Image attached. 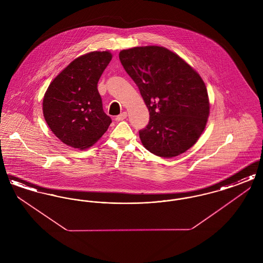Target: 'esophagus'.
Listing matches in <instances>:
<instances>
[{"label":"esophagus","mask_w":263,"mask_h":263,"mask_svg":"<svg viewBox=\"0 0 263 263\" xmlns=\"http://www.w3.org/2000/svg\"><path fill=\"white\" fill-rule=\"evenodd\" d=\"M126 117H127V112H122L121 114H119V115H117L116 117H115V120L116 121H121V120H124Z\"/></svg>","instance_id":"obj_1"}]
</instances>
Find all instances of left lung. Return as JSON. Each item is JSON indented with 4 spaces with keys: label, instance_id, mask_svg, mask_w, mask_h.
I'll return each mask as SVG.
<instances>
[{
    "label": "left lung",
    "instance_id": "left-lung-1",
    "mask_svg": "<svg viewBox=\"0 0 263 263\" xmlns=\"http://www.w3.org/2000/svg\"><path fill=\"white\" fill-rule=\"evenodd\" d=\"M119 59L150 112L149 124L139 131L143 146L163 158L190 149L204 131L210 113L207 88L199 74L162 46L124 49Z\"/></svg>",
    "mask_w": 263,
    "mask_h": 263
}]
</instances>
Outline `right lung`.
Returning <instances> with one entry per match:
<instances>
[{"label":"right lung","instance_id":"add662e5","mask_svg":"<svg viewBox=\"0 0 263 263\" xmlns=\"http://www.w3.org/2000/svg\"><path fill=\"white\" fill-rule=\"evenodd\" d=\"M112 59L109 51L76 58L47 88L42 109L53 134L72 148L85 150L106 132L111 118L102 109L98 83Z\"/></svg>","mask_w":263,"mask_h":263}]
</instances>
